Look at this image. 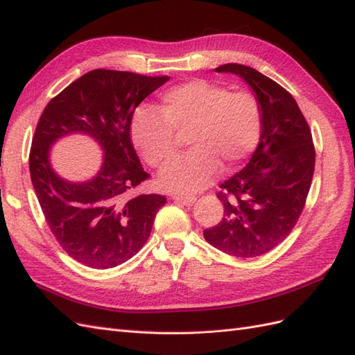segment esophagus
<instances>
[{"instance_id": "obj_1", "label": "esophagus", "mask_w": 355, "mask_h": 355, "mask_svg": "<svg viewBox=\"0 0 355 355\" xmlns=\"http://www.w3.org/2000/svg\"><path fill=\"white\" fill-rule=\"evenodd\" d=\"M170 198L173 200V201H176V202L184 204V206H192V204L197 201L196 197H192V196H180V194H171Z\"/></svg>"}]
</instances>
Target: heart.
<instances>
[{"instance_id":"heart-1","label":"heart","mask_w":355,"mask_h":355,"mask_svg":"<svg viewBox=\"0 0 355 355\" xmlns=\"http://www.w3.org/2000/svg\"><path fill=\"white\" fill-rule=\"evenodd\" d=\"M159 115L139 110L132 120V141L151 166L176 155V135H187L192 148L167 166L158 184L176 192H198L220 173L237 168L249 157L262 133V110L253 94L194 80L161 94Z\"/></svg>"}]
</instances>
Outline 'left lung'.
Returning a JSON list of instances; mask_svg holds the SVG:
<instances>
[{
	"mask_svg": "<svg viewBox=\"0 0 355 355\" xmlns=\"http://www.w3.org/2000/svg\"><path fill=\"white\" fill-rule=\"evenodd\" d=\"M239 75L262 110L259 144L247 166L220 185L223 218L204 239L235 257H256L287 239L304 210L315 151L293 96L256 69L227 63L214 69Z\"/></svg>",
	"mask_w": 355,
	"mask_h": 355,
	"instance_id": "left-lung-1",
	"label": "left lung"
}]
</instances>
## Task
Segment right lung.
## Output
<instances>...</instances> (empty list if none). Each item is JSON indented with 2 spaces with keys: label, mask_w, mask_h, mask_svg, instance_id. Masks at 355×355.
I'll list each match as a JSON object with an SVG mask.
<instances>
[{
  "label": "right lung",
  "mask_w": 355,
  "mask_h": 355,
  "mask_svg": "<svg viewBox=\"0 0 355 355\" xmlns=\"http://www.w3.org/2000/svg\"><path fill=\"white\" fill-rule=\"evenodd\" d=\"M168 77L94 69L71 83L42 111L29 154L31 180L55 239L72 259L108 270L133 257L146 243L166 197L132 196L148 179L130 141L135 110ZM85 134L101 146V167L72 182L51 166L60 138Z\"/></svg>",
  "instance_id": "add662e5"
}]
</instances>
